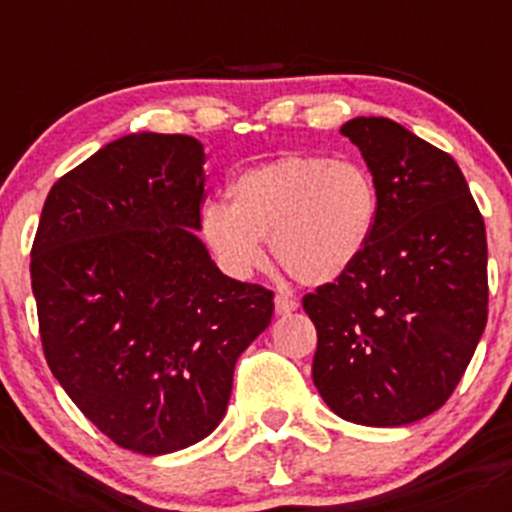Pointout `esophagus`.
I'll return each mask as SVG.
<instances>
[{
	"instance_id": "esophagus-1",
	"label": "esophagus",
	"mask_w": 512,
	"mask_h": 512,
	"mask_svg": "<svg viewBox=\"0 0 512 512\" xmlns=\"http://www.w3.org/2000/svg\"><path fill=\"white\" fill-rule=\"evenodd\" d=\"M297 309H299V301H294L292 297H284V294H277V297H274V311H277L279 316H287Z\"/></svg>"
}]
</instances>
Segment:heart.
<instances>
[{"mask_svg":"<svg viewBox=\"0 0 512 512\" xmlns=\"http://www.w3.org/2000/svg\"><path fill=\"white\" fill-rule=\"evenodd\" d=\"M378 211V186L363 164L292 152L242 169L230 181L228 203H203L198 230L230 277H250L267 240L289 277L326 287L358 265Z\"/></svg>","mask_w":512,"mask_h":512,"instance_id":"heart-1","label":"heart"}]
</instances>
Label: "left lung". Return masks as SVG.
<instances>
[{
	"label": "left lung",
	"instance_id": "8db88e82",
	"mask_svg": "<svg viewBox=\"0 0 512 512\" xmlns=\"http://www.w3.org/2000/svg\"><path fill=\"white\" fill-rule=\"evenodd\" d=\"M380 198L368 250L306 294L319 346L314 385L338 417L402 427L437 412L488 319L486 225L459 164L387 117L341 129Z\"/></svg>",
	"mask_w": 512,
	"mask_h": 512
}]
</instances>
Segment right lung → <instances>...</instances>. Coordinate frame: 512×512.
Returning a JSON list of instances; mask_svg holds the SVG:
<instances>
[{"label":"right lung","mask_w":512,"mask_h":512,"mask_svg":"<svg viewBox=\"0 0 512 512\" xmlns=\"http://www.w3.org/2000/svg\"><path fill=\"white\" fill-rule=\"evenodd\" d=\"M206 152L132 132L53 184L31 247L43 353L80 412L144 456L223 422L272 292L218 270L198 238Z\"/></svg>","instance_id":"obj_1"}]
</instances>
